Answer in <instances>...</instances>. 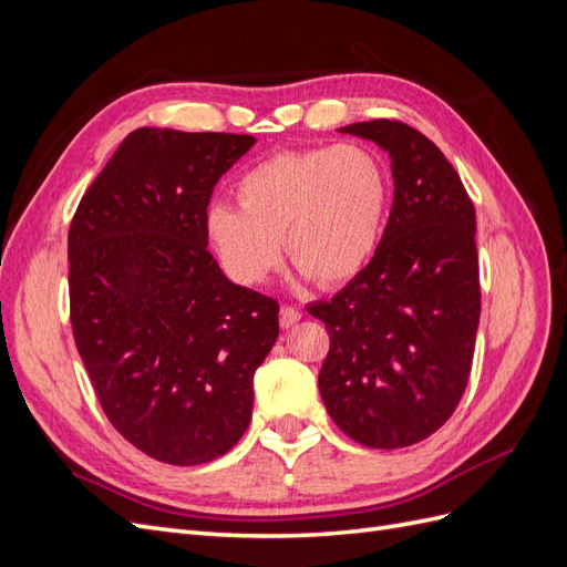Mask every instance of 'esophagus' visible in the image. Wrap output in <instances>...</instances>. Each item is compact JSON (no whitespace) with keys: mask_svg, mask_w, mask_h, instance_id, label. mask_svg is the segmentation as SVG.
<instances>
[{"mask_svg":"<svg viewBox=\"0 0 567 567\" xmlns=\"http://www.w3.org/2000/svg\"><path fill=\"white\" fill-rule=\"evenodd\" d=\"M300 319H302V312L298 310V307H288V305L281 307V312H279L281 329H293V326H296Z\"/></svg>","mask_w":567,"mask_h":567,"instance_id":"1","label":"esophagus"}]
</instances>
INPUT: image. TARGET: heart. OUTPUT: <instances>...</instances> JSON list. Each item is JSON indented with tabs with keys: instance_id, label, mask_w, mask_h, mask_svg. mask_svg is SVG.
<instances>
[{
	"instance_id": "b5f03b06",
	"label": "heart",
	"mask_w": 567,
	"mask_h": 567,
	"mask_svg": "<svg viewBox=\"0 0 567 567\" xmlns=\"http://www.w3.org/2000/svg\"><path fill=\"white\" fill-rule=\"evenodd\" d=\"M390 175L362 144L271 153L236 182V205L205 213V236L238 284L281 265V238L302 279L342 286L373 260L388 225Z\"/></svg>"
}]
</instances>
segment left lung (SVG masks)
Returning <instances> with one entry per match:
<instances>
[{"instance_id": "obj_1", "label": "left lung", "mask_w": 567, "mask_h": 567, "mask_svg": "<svg viewBox=\"0 0 567 567\" xmlns=\"http://www.w3.org/2000/svg\"><path fill=\"white\" fill-rule=\"evenodd\" d=\"M390 156L394 196L369 267L307 307L331 336L319 392L342 433L400 450L444 425L466 390L480 323L475 208L442 151L398 120L340 127Z\"/></svg>"}]
</instances>
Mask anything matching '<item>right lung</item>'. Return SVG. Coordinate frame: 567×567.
I'll return each instance as SVG.
<instances>
[{
  "label": "right lung",
  "mask_w": 567,
  "mask_h": 567,
  "mask_svg": "<svg viewBox=\"0 0 567 567\" xmlns=\"http://www.w3.org/2000/svg\"><path fill=\"white\" fill-rule=\"evenodd\" d=\"M250 134L142 127L82 196L68 234L71 321L115 431L196 466L227 454L252 414V375L279 338V305L208 252L213 188Z\"/></svg>",
  "instance_id": "obj_1"
}]
</instances>
